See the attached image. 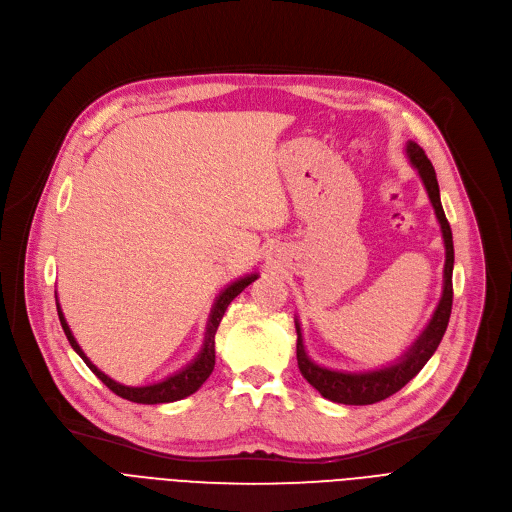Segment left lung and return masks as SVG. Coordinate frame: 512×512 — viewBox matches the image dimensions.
<instances>
[{
  "label": "left lung",
  "instance_id": "1",
  "mask_svg": "<svg viewBox=\"0 0 512 512\" xmlns=\"http://www.w3.org/2000/svg\"><path fill=\"white\" fill-rule=\"evenodd\" d=\"M406 155L412 163V167L421 175L425 190L429 194V200L435 208L437 220L441 224L443 232V241H445V269H443V296L439 300V306L427 324V329L423 335L416 339V343L392 365L374 369V371H337V369H327L322 365H316L304 349L302 343V331H300V322L296 320V333H298V343H296V357H298V367L302 371V376L306 382L320 392L327 400L339 402V404H355V406H365V404H374L380 400H386L388 396L396 394L400 388H404L418 371L425 367V363L431 359V355L437 351L445 331L449 324L451 316V304H453V237H451V226L445 218L443 206H441V196H439V183L435 169L431 161L427 159L425 151L418 147L416 143L408 141L406 143Z\"/></svg>",
  "mask_w": 512,
  "mask_h": 512
}]
</instances>
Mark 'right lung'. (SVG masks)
<instances>
[{"mask_svg":"<svg viewBox=\"0 0 512 512\" xmlns=\"http://www.w3.org/2000/svg\"><path fill=\"white\" fill-rule=\"evenodd\" d=\"M257 280V273H251V275H245L241 277V280L232 282L230 286H226L220 296L216 298L212 310H210V318H208V324H206V337H204V347L202 351L198 353V357L190 363L185 365L181 371H177V374L165 378L163 382H157V384H151V386H124V384H118L114 382L112 378H108L104 371H100L94 363H91L87 359V355L81 351V347L77 345L69 324L61 312V306L57 302V312H59V320H61V327L71 343V347L77 351V355L87 363V367L94 371V374L114 392L118 394L120 398H126L130 402H136V404H163V402H175V400H181L185 396L194 394L212 374L214 369V363H216V353H214V335L218 331V324L228 308V304L235 300L249 284H253Z\"/></svg>","mask_w":512,"mask_h":512,"instance_id":"add662e5","label":"right lung"}]
</instances>
